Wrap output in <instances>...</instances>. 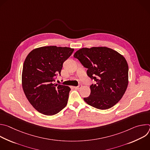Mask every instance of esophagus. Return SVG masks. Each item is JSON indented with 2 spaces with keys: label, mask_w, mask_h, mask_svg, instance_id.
I'll use <instances>...</instances> for the list:
<instances>
[{
  "label": "esophagus",
  "mask_w": 150,
  "mask_h": 150,
  "mask_svg": "<svg viewBox=\"0 0 150 150\" xmlns=\"http://www.w3.org/2000/svg\"><path fill=\"white\" fill-rule=\"evenodd\" d=\"M82 87V85H79L77 87H75V88L76 89H80Z\"/></svg>",
  "instance_id": "1"
}]
</instances>
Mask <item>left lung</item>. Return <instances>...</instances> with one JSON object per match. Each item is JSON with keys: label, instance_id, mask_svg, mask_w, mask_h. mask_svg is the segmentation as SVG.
I'll use <instances>...</instances> for the list:
<instances>
[{"label": "left lung", "instance_id": "8db88e82", "mask_svg": "<svg viewBox=\"0 0 150 150\" xmlns=\"http://www.w3.org/2000/svg\"><path fill=\"white\" fill-rule=\"evenodd\" d=\"M87 74L96 83L90 85V95L84 101L94 108L105 110L114 106L123 97L128 84V65L125 57L105 47L82 48L74 55Z\"/></svg>", "mask_w": 150, "mask_h": 150}]
</instances>
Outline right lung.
I'll use <instances>...</instances> for the list:
<instances>
[{"label": "right lung", "instance_id": "1", "mask_svg": "<svg viewBox=\"0 0 150 150\" xmlns=\"http://www.w3.org/2000/svg\"><path fill=\"white\" fill-rule=\"evenodd\" d=\"M74 49L56 46L41 47L32 50L23 65L22 83L29 102L40 113L52 116L65 108L70 88L56 83L63 63Z\"/></svg>", "mask_w": 150, "mask_h": 150}]
</instances>
